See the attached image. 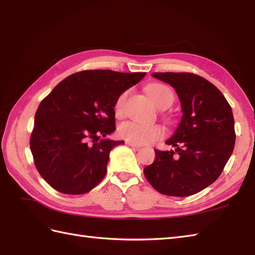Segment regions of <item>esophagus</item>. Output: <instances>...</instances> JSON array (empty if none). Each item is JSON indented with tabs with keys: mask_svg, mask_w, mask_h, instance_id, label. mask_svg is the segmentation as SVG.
I'll use <instances>...</instances> for the list:
<instances>
[{
	"mask_svg": "<svg viewBox=\"0 0 255 255\" xmlns=\"http://www.w3.org/2000/svg\"><path fill=\"white\" fill-rule=\"evenodd\" d=\"M126 144L130 145V147H133V148H136V149H139V148H140V145H138V144H136V143H132V142H130V141H126Z\"/></svg>",
	"mask_w": 255,
	"mask_h": 255,
	"instance_id": "esophagus-1",
	"label": "esophagus"
}]
</instances>
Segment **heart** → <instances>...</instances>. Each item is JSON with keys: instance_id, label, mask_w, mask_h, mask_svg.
I'll return each mask as SVG.
<instances>
[{"instance_id": "b5f03b06", "label": "heart", "mask_w": 255, "mask_h": 255, "mask_svg": "<svg viewBox=\"0 0 255 255\" xmlns=\"http://www.w3.org/2000/svg\"><path fill=\"white\" fill-rule=\"evenodd\" d=\"M148 94L150 99L159 108L170 106L174 100V94L167 85L161 83H154L148 86ZM128 96V91H125L117 97L114 105V112L117 117L124 115L125 102ZM119 136L126 141H130L136 144H148L155 141L164 134V128L158 124L147 125L137 122L127 121L118 126Z\"/></svg>"}]
</instances>
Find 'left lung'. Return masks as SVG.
Masks as SVG:
<instances>
[{"mask_svg": "<svg viewBox=\"0 0 255 255\" xmlns=\"http://www.w3.org/2000/svg\"><path fill=\"white\" fill-rule=\"evenodd\" d=\"M180 97L183 116L165 142L175 151H155L152 164L143 170L159 193L185 197L214 183L228 162L236 142L235 119L223 93L200 75L189 72H155Z\"/></svg>", "mask_w": 255, "mask_h": 255, "instance_id": "8db88e82", "label": "left lung"}]
</instances>
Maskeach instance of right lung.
I'll use <instances>...</instances> for the list:
<instances>
[{
    "label": "right lung",
    "instance_id": "1",
    "mask_svg": "<svg viewBox=\"0 0 255 255\" xmlns=\"http://www.w3.org/2000/svg\"><path fill=\"white\" fill-rule=\"evenodd\" d=\"M144 75L84 70L62 80L41 101L29 145L37 171L52 188L85 194L104 178L111 150L124 141L100 138L115 131L117 97Z\"/></svg>",
    "mask_w": 255,
    "mask_h": 255
}]
</instances>
